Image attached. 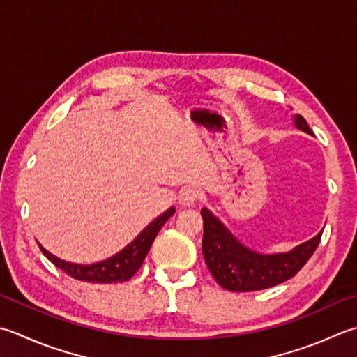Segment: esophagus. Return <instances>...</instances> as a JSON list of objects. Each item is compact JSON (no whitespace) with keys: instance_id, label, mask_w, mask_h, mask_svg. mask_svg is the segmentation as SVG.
Here are the masks:
<instances>
[{"instance_id":"obj_1","label":"esophagus","mask_w":357,"mask_h":357,"mask_svg":"<svg viewBox=\"0 0 357 357\" xmlns=\"http://www.w3.org/2000/svg\"><path fill=\"white\" fill-rule=\"evenodd\" d=\"M199 199V190L195 187H185L179 193V201L183 206H193Z\"/></svg>"}]
</instances>
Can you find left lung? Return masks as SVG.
Segmentation results:
<instances>
[{"label": "left lung", "instance_id": "obj_1", "mask_svg": "<svg viewBox=\"0 0 357 357\" xmlns=\"http://www.w3.org/2000/svg\"><path fill=\"white\" fill-rule=\"evenodd\" d=\"M294 122L297 128L312 135L302 116H296ZM201 216L204 225L202 255L207 268L216 283L234 292L261 291L289 280L316 252L324 232L322 230L291 252L263 255L244 248L207 208H201Z\"/></svg>", "mask_w": 357, "mask_h": 357}]
</instances>
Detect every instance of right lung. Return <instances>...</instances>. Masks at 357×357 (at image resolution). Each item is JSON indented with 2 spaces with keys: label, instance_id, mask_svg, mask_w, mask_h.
Here are the masks:
<instances>
[{
  "label": "right lung",
  "instance_id": "add662e5",
  "mask_svg": "<svg viewBox=\"0 0 357 357\" xmlns=\"http://www.w3.org/2000/svg\"><path fill=\"white\" fill-rule=\"evenodd\" d=\"M173 213L174 208L170 207L169 211H165L162 215L158 216L155 221H151L127 248H123L121 252L100 263H68L65 260H60V258L52 254H49L41 244H38V246L49 261H52L55 266L61 269L69 277L75 278V280L89 283H122L130 280V278L139 271V268L142 266L145 257L149 254L151 244L155 241L160 227L165 225L167 220H169Z\"/></svg>",
  "mask_w": 357,
  "mask_h": 357
}]
</instances>
